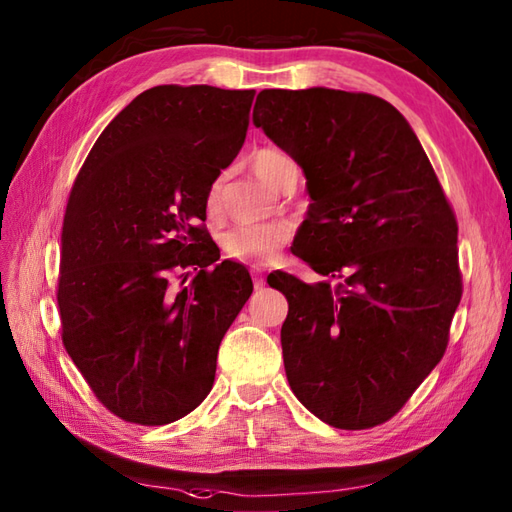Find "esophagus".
<instances>
[{"instance_id":"esophagus-1","label":"esophagus","mask_w":512,"mask_h":512,"mask_svg":"<svg viewBox=\"0 0 512 512\" xmlns=\"http://www.w3.org/2000/svg\"><path fill=\"white\" fill-rule=\"evenodd\" d=\"M253 284H255V290H262L266 286V279L262 273H259V270H255L253 273Z\"/></svg>"}]
</instances>
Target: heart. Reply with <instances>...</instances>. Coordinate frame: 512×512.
Returning a JSON list of instances; mask_svg holds the SVG:
<instances>
[{
    "instance_id": "heart-1",
    "label": "heart",
    "mask_w": 512,
    "mask_h": 512,
    "mask_svg": "<svg viewBox=\"0 0 512 512\" xmlns=\"http://www.w3.org/2000/svg\"><path fill=\"white\" fill-rule=\"evenodd\" d=\"M250 167L255 176L273 189H284L288 182L299 180V167L286 151L279 149H259L250 156ZM222 202V180H215L206 193V209L209 213L220 211ZM292 237V228L284 222H266V224H239L222 237V250L226 257L242 264L264 266L284 248Z\"/></svg>"
}]
</instances>
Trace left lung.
<instances>
[{
    "label": "left lung",
    "instance_id": "1",
    "mask_svg": "<svg viewBox=\"0 0 512 512\" xmlns=\"http://www.w3.org/2000/svg\"><path fill=\"white\" fill-rule=\"evenodd\" d=\"M253 123L306 173L312 204L292 255L340 279L268 275L288 299L290 389L330 427H376L447 350L462 299L451 204L405 116L378 96L262 90Z\"/></svg>",
    "mask_w": 512,
    "mask_h": 512
}]
</instances>
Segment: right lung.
<instances>
[{
  "instance_id": "1",
  "label": "right lung",
  "mask_w": 512,
  "mask_h": 512,
  "mask_svg": "<svg viewBox=\"0 0 512 512\" xmlns=\"http://www.w3.org/2000/svg\"><path fill=\"white\" fill-rule=\"evenodd\" d=\"M253 99L255 90L156 85L103 129L74 180L61 336L94 396L127 422L169 424L209 396L217 350L253 292L242 264L217 262L202 226L206 193L244 145Z\"/></svg>"
}]
</instances>
